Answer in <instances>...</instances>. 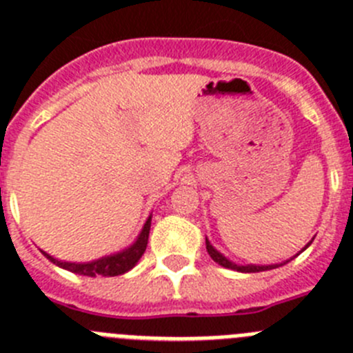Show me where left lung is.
<instances>
[{"mask_svg":"<svg viewBox=\"0 0 353 353\" xmlns=\"http://www.w3.org/2000/svg\"><path fill=\"white\" fill-rule=\"evenodd\" d=\"M312 241H313V240H312ZM312 241H310V243L306 245V247L303 248V250H306V248H308L310 245H312ZM206 250H208L210 257H212L213 261H215L216 264H221V266H224V268H229V270L240 271V273H259V271H268V270H274V268H278V266H283V264L290 263V261H292V259L296 257V255H294V257H290L289 261H283V263H280V264H266V266H261V264H247V266H240V264L232 263V261H229V259L225 257L224 254H221V252L216 250V248L213 247L212 243H210V241H208V238H206ZM303 250H301V252H303Z\"/></svg>","mask_w":353,"mask_h":353,"instance_id":"left-lung-1","label":"left lung"}]
</instances>
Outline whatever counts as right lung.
Here are the masks:
<instances>
[{"label":"right lung","instance_id":"add662e5","mask_svg":"<svg viewBox=\"0 0 353 353\" xmlns=\"http://www.w3.org/2000/svg\"><path fill=\"white\" fill-rule=\"evenodd\" d=\"M150 224L152 215H148L147 222L143 224V229L140 231V234H138L134 243L129 245L124 250L105 255V257H99L96 259V261H89V263H68V261H59V259L52 257L47 252H43V255L50 261V263L63 268V270L71 271V273L83 274V276H119V274L128 273L129 270H132V268L137 266V263L140 261L141 255H143L148 243Z\"/></svg>","mask_w":353,"mask_h":353}]
</instances>
